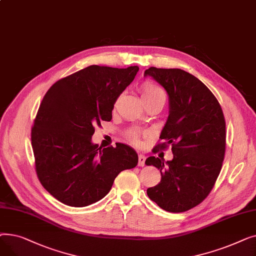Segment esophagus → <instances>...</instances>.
<instances>
[{
    "label": "esophagus",
    "mask_w": 256,
    "mask_h": 256,
    "mask_svg": "<svg viewBox=\"0 0 256 256\" xmlns=\"http://www.w3.org/2000/svg\"><path fill=\"white\" fill-rule=\"evenodd\" d=\"M145 160H146V158L143 154H139V156H138V166L143 167L145 165Z\"/></svg>",
    "instance_id": "esophagus-1"
}]
</instances>
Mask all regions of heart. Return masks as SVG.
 <instances>
[{
    "instance_id": "1",
    "label": "heart",
    "mask_w": 256,
    "mask_h": 256,
    "mask_svg": "<svg viewBox=\"0 0 256 256\" xmlns=\"http://www.w3.org/2000/svg\"><path fill=\"white\" fill-rule=\"evenodd\" d=\"M140 90L142 94V98L145 104L154 100H162L165 102L166 100V92L164 91V89L156 85V83L152 82V80H145V82H143L141 84ZM130 141L135 145L140 144V140L137 134H132L130 136Z\"/></svg>"
}]
</instances>
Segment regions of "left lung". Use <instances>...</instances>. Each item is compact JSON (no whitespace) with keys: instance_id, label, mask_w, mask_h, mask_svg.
Returning <instances> with one entry per match:
<instances>
[{"instance_id":"1","label":"left lung","mask_w":256,"mask_h":256,"mask_svg":"<svg viewBox=\"0 0 256 256\" xmlns=\"http://www.w3.org/2000/svg\"><path fill=\"white\" fill-rule=\"evenodd\" d=\"M165 88L169 116L152 150L172 146V160L150 156L146 165L160 169V182L147 195L170 212L189 210L208 197L222 168L226 128L222 108L212 92L193 74L178 68L150 67L144 72Z\"/></svg>"}]
</instances>
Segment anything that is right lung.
<instances>
[{
    "label": "right lung",
    "instance_id": "obj_1",
    "mask_svg": "<svg viewBox=\"0 0 256 256\" xmlns=\"http://www.w3.org/2000/svg\"><path fill=\"white\" fill-rule=\"evenodd\" d=\"M138 66L90 65L54 84L31 130L37 178L60 202L83 208L110 192L118 174L138 164L130 146L92 144L94 126L111 121L114 104L132 82Z\"/></svg>",
    "mask_w": 256,
    "mask_h": 256
}]
</instances>
